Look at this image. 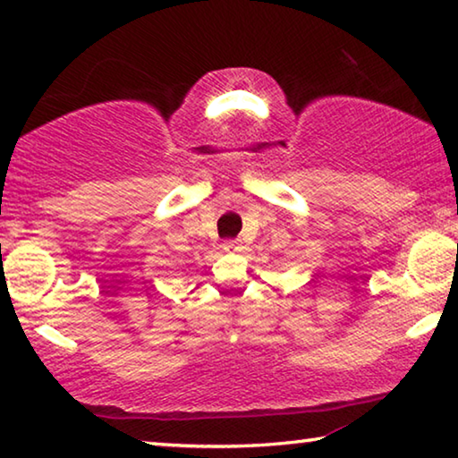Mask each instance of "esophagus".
<instances>
[{
	"label": "esophagus",
	"mask_w": 458,
	"mask_h": 458,
	"mask_svg": "<svg viewBox=\"0 0 458 458\" xmlns=\"http://www.w3.org/2000/svg\"><path fill=\"white\" fill-rule=\"evenodd\" d=\"M240 248H242V246H240L238 240H226V242H224V250H226V252H238Z\"/></svg>",
	"instance_id": "esophagus-1"
}]
</instances>
